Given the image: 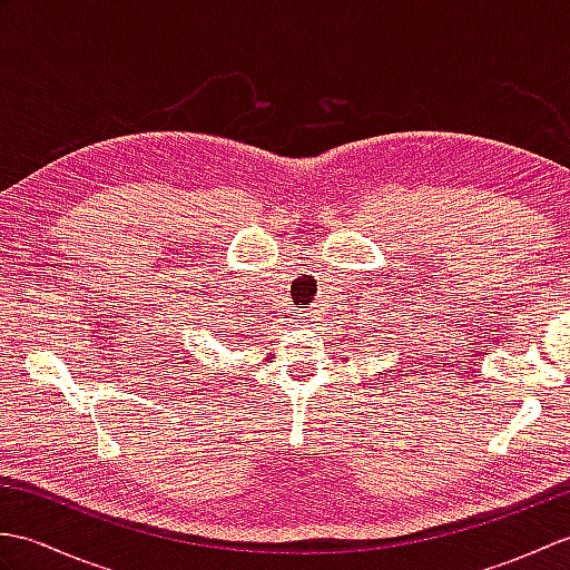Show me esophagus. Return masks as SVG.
I'll use <instances>...</instances> for the list:
<instances>
[{
    "label": "esophagus",
    "mask_w": 570,
    "mask_h": 570,
    "mask_svg": "<svg viewBox=\"0 0 570 570\" xmlns=\"http://www.w3.org/2000/svg\"><path fill=\"white\" fill-rule=\"evenodd\" d=\"M301 321H311V313H298Z\"/></svg>",
    "instance_id": "34e87169"
}]
</instances>
